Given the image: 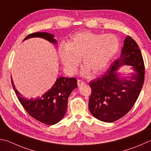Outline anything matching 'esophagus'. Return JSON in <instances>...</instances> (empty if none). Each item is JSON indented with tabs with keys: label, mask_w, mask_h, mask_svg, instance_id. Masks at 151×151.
Listing matches in <instances>:
<instances>
[{
	"label": "esophagus",
	"mask_w": 151,
	"mask_h": 151,
	"mask_svg": "<svg viewBox=\"0 0 151 151\" xmlns=\"http://www.w3.org/2000/svg\"><path fill=\"white\" fill-rule=\"evenodd\" d=\"M84 82L83 81H82V80H80V79H78V80L77 81V84H78V85L79 86H82V85H84Z\"/></svg>",
	"instance_id": "obj_1"
}]
</instances>
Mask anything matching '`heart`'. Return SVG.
<instances>
[{
    "label": "heart",
    "mask_w": 151,
    "mask_h": 151,
    "mask_svg": "<svg viewBox=\"0 0 151 151\" xmlns=\"http://www.w3.org/2000/svg\"><path fill=\"white\" fill-rule=\"evenodd\" d=\"M119 40L114 34L83 32L75 34L67 43L59 46L58 54L68 73L75 74L81 59L83 75L100 73L119 49Z\"/></svg>",
    "instance_id": "obj_1"
}]
</instances>
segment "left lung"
I'll use <instances>...</instances> for the list:
<instances>
[{"mask_svg":"<svg viewBox=\"0 0 151 151\" xmlns=\"http://www.w3.org/2000/svg\"><path fill=\"white\" fill-rule=\"evenodd\" d=\"M123 65L131 66L134 72L129 77L119 76L117 70ZM145 65L137 43L127 35L121 56L114 61L102 76L90 82L92 93L89 110L96 118L111 123L131 110L143 86Z\"/></svg>","mask_w":151,"mask_h":151,"instance_id":"8db88e82","label":"left lung"}]
</instances>
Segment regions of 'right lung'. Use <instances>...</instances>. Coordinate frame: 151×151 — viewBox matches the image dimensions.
<instances>
[{"instance_id":"add662e5","label":"right lung","mask_w":151,"mask_h":151,"mask_svg":"<svg viewBox=\"0 0 151 151\" xmlns=\"http://www.w3.org/2000/svg\"><path fill=\"white\" fill-rule=\"evenodd\" d=\"M55 35L47 32H35L25 37L26 40L32 37H41L53 44H57ZM11 82L14 92L26 111L37 121L46 125H54L61 121L67 109L68 98L73 90L77 88L75 78L60 76L50 89L44 94L35 98H26L22 96Z\"/></svg>"}]
</instances>
